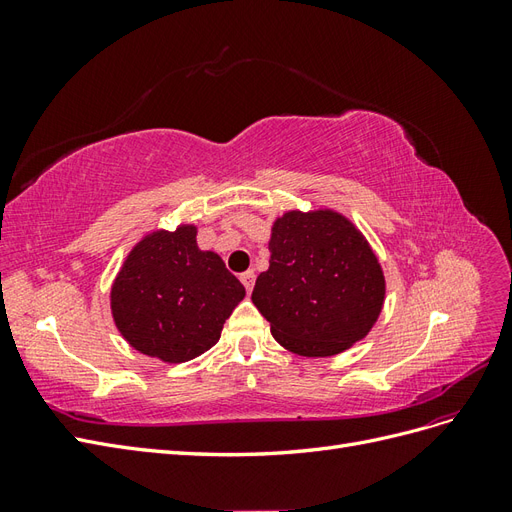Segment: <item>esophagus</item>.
I'll list each match as a JSON object with an SVG mask.
<instances>
[{"label":"esophagus","instance_id":"obj_1","mask_svg":"<svg viewBox=\"0 0 512 512\" xmlns=\"http://www.w3.org/2000/svg\"><path fill=\"white\" fill-rule=\"evenodd\" d=\"M254 280H256V273L250 269V271H245V273H241V282H243V286H245V290L247 292H252V288H254Z\"/></svg>","mask_w":512,"mask_h":512}]
</instances>
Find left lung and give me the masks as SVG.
Listing matches in <instances>:
<instances>
[{"instance_id":"obj_1","label":"left lung","mask_w":512,"mask_h":512,"mask_svg":"<svg viewBox=\"0 0 512 512\" xmlns=\"http://www.w3.org/2000/svg\"><path fill=\"white\" fill-rule=\"evenodd\" d=\"M269 252V269L258 275L252 301L288 352L335 356L378 322L384 271L344 213L329 207L282 213L271 224Z\"/></svg>"}]
</instances>
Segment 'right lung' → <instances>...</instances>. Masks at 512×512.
Listing matches in <instances>:
<instances>
[{
    "label": "right lung",
    "mask_w": 512,
    "mask_h": 512,
    "mask_svg": "<svg viewBox=\"0 0 512 512\" xmlns=\"http://www.w3.org/2000/svg\"><path fill=\"white\" fill-rule=\"evenodd\" d=\"M196 224L151 230L134 243L111 286L117 331L141 354L185 363L218 344L245 288L224 260L200 250Z\"/></svg>",
    "instance_id": "right-lung-1"
}]
</instances>
